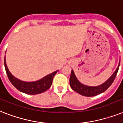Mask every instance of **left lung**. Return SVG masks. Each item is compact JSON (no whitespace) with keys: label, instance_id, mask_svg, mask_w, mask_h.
Masks as SVG:
<instances>
[{"label":"left lung","instance_id":"8db88e82","mask_svg":"<svg viewBox=\"0 0 123 123\" xmlns=\"http://www.w3.org/2000/svg\"><path fill=\"white\" fill-rule=\"evenodd\" d=\"M119 65H120V62L119 63L118 67L117 68L114 73L112 74V75L105 82H104L102 85L97 86H86L81 83L76 77L73 71L72 70L70 79H69V84H70L71 87L74 91H75L76 92L78 93L79 94L83 95V96L93 97L97 95L100 93H102L106 90L113 83L114 80L116 76L117 73V71H118Z\"/></svg>","mask_w":123,"mask_h":123}]
</instances>
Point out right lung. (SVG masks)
Listing matches in <instances>:
<instances>
[{
	"instance_id": "1",
	"label": "right lung",
	"mask_w": 123,
	"mask_h": 123,
	"mask_svg": "<svg viewBox=\"0 0 123 123\" xmlns=\"http://www.w3.org/2000/svg\"><path fill=\"white\" fill-rule=\"evenodd\" d=\"M4 66L7 77L12 84L15 88L21 92L29 95L39 94L47 90L52 85L53 78L58 71L53 72L52 73L48 74L41 80L33 82H26L15 78L12 75L7 68L6 59H4Z\"/></svg>"
}]
</instances>
